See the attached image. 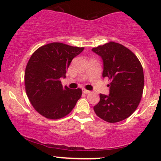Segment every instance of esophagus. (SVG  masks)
Masks as SVG:
<instances>
[{
  "label": "esophagus",
  "instance_id": "1",
  "mask_svg": "<svg viewBox=\"0 0 161 161\" xmlns=\"http://www.w3.org/2000/svg\"><path fill=\"white\" fill-rule=\"evenodd\" d=\"M82 92H83V93H85V94H88V93H90L91 92L88 91V90L85 89V88H84V89H82Z\"/></svg>",
  "mask_w": 161,
  "mask_h": 161
}]
</instances>
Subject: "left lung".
Segmentation results:
<instances>
[{
  "instance_id": "obj_1",
  "label": "left lung",
  "mask_w": 161,
  "mask_h": 161,
  "mask_svg": "<svg viewBox=\"0 0 161 161\" xmlns=\"http://www.w3.org/2000/svg\"><path fill=\"white\" fill-rule=\"evenodd\" d=\"M92 51L102 59V76L110 80L108 86L110 94L100 95L94 110L108 123L123 120L133 114L141 101L145 82L141 63L130 50L116 42H110Z\"/></svg>"
}]
</instances>
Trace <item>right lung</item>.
Returning a JSON list of instances; mask_svg holds the SVG:
<instances>
[{
	"label": "right lung",
	"mask_w": 161,
	"mask_h": 161,
	"mask_svg": "<svg viewBox=\"0 0 161 161\" xmlns=\"http://www.w3.org/2000/svg\"><path fill=\"white\" fill-rule=\"evenodd\" d=\"M83 50L84 47L53 42L32 53L25 68V92L41 115L47 119H60L74 108L82 90L64 87L60 78H65L72 60Z\"/></svg>",
	"instance_id": "add662e5"
}]
</instances>
